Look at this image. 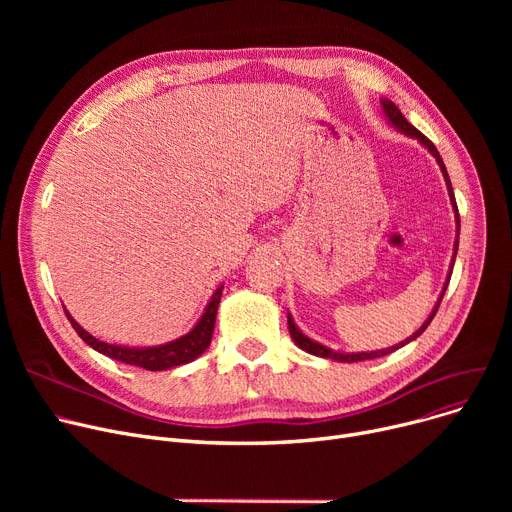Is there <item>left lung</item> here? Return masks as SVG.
Wrapping results in <instances>:
<instances>
[{"mask_svg": "<svg viewBox=\"0 0 512 512\" xmlns=\"http://www.w3.org/2000/svg\"><path fill=\"white\" fill-rule=\"evenodd\" d=\"M380 103H382V112H384V116H386V120H388V124L390 126H394L398 132H402L405 134V137H411V139H415V141H419L429 153H432L434 157H436V161H438V166H440V170H442V176H444V182H446V188H448V197H450V205H452V211H454V222H456V238H454V253H452V259H450V267H448V276H446V282H444V288H442V292H440V297H438V301H436V305H434V309H432V313H429V317L423 321V326L415 332V334H411L409 338H405L402 342H398V344H394V346H388V348H380V351H365V353H340V351H334V348H330V346H324V344H319V342H315V340H311L309 336H305L301 330H299V326L294 324V319H292V315L288 313V330H290V336H292V340H294V344H297L301 351H305V353H309V355H315V357H321V359H330V361H338V363H357V361H367V359H378V357H384V355H390V353H394V351H398V348H402L405 344H409V342H413V340H417L423 332H425V328L432 324V319H434V315H436V311H438V307H440V301H442V297H444V292H446V288H448V282H450V276H452V267H454V259H456V249H459V232H461V218H459V209H456V201H454V193H452V184H450V178H448V172H446V166H444V161H442V157H440V153H438V149H436V145L429 141L425 134H421L405 116H402V112L398 110V107L390 101V99H386V97H382L380 99Z\"/></svg>", "mask_w": 512, "mask_h": 512, "instance_id": "1", "label": "left lung"}]
</instances>
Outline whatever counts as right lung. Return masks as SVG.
<instances>
[{
    "mask_svg": "<svg viewBox=\"0 0 512 512\" xmlns=\"http://www.w3.org/2000/svg\"><path fill=\"white\" fill-rule=\"evenodd\" d=\"M222 290H224V284L215 288L209 303L205 305L201 317L197 319V324L191 330L176 340L157 344V346H124V344L103 342L80 326L78 321L66 311V307H64V311H66V317L70 319L72 328L76 330V334L83 338L91 348H95L97 353L110 357V359H116V361H122L126 365L143 367L147 371H164V369L191 363L207 351V346L211 344L213 328H215V315H218Z\"/></svg>",
    "mask_w": 512,
    "mask_h": 512,
    "instance_id": "obj_1",
    "label": "right lung"
}]
</instances>
